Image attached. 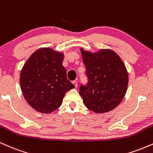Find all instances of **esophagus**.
I'll return each instance as SVG.
<instances>
[{
	"instance_id": "esophagus-1",
	"label": "esophagus",
	"mask_w": 153,
	"mask_h": 153,
	"mask_svg": "<svg viewBox=\"0 0 153 153\" xmlns=\"http://www.w3.org/2000/svg\"><path fill=\"white\" fill-rule=\"evenodd\" d=\"M73 83L74 84V85H75V88L78 87V81H77V80H73Z\"/></svg>"
}]
</instances>
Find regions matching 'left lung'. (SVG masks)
Instances as JSON below:
<instances>
[{
    "mask_svg": "<svg viewBox=\"0 0 153 153\" xmlns=\"http://www.w3.org/2000/svg\"><path fill=\"white\" fill-rule=\"evenodd\" d=\"M88 78L80 94L85 106L95 113H106L115 108L127 92L128 73L119 56L113 50L92 53L81 49Z\"/></svg>",
    "mask_w": 153,
    "mask_h": 153,
    "instance_id": "left-lung-1",
    "label": "left lung"
}]
</instances>
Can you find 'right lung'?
Wrapping results in <instances>:
<instances>
[{
    "instance_id": "add662e5",
    "label": "right lung",
    "mask_w": 153,
    "mask_h": 153,
    "mask_svg": "<svg viewBox=\"0 0 153 153\" xmlns=\"http://www.w3.org/2000/svg\"><path fill=\"white\" fill-rule=\"evenodd\" d=\"M64 54L50 48L39 49L23 67L20 84L26 101L34 109L50 114L62 103L65 94L75 85L67 78Z\"/></svg>"
}]
</instances>
